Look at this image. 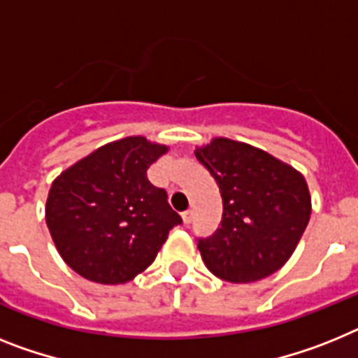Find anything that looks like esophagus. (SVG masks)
<instances>
[{"label": "esophagus", "instance_id": "1", "mask_svg": "<svg viewBox=\"0 0 358 358\" xmlns=\"http://www.w3.org/2000/svg\"><path fill=\"white\" fill-rule=\"evenodd\" d=\"M182 220H184L185 225L191 224V222H193V211H191V209H187V211L182 213Z\"/></svg>", "mask_w": 358, "mask_h": 358}]
</instances>
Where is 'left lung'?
<instances>
[{"label":"left lung","mask_w":358,"mask_h":358,"mask_svg":"<svg viewBox=\"0 0 358 358\" xmlns=\"http://www.w3.org/2000/svg\"><path fill=\"white\" fill-rule=\"evenodd\" d=\"M194 155L216 180L224 203L220 227L198 238L207 269L233 284L278 271L311 215L304 176L262 149L229 138H215Z\"/></svg>","instance_id":"8db88e82"}]
</instances>
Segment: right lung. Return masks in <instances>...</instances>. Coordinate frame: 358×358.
Listing matches in <instances>:
<instances>
[{
	"instance_id": "right-lung-1",
	"label": "right lung",
	"mask_w": 358,
	"mask_h": 358,
	"mask_svg": "<svg viewBox=\"0 0 358 358\" xmlns=\"http://www.w3.org/2000/svg\"><path fill=\"white\" fill-rule=\"evenodd\" d=\"M167 147L129 136L96 149L50 185L45 220L71 269L98 284L133 280L182 218L147 169Z\"/></svg>"
}]
</instances>
